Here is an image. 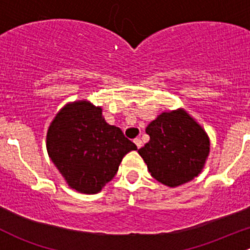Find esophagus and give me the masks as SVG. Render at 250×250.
Instances as JSON below:
<instances>
[{
    "mask_svg": "<svg viewBox=\"0 0 250 250\" xmlns=\"http://www.w3.org/2000/svg\"><path fill=\"white\" fill-rule=\"evenodd\" d=\"M134 143H135V145H137L138 148H140L141 146H143V141H141L140 138H137V139H134Z\"/></svg>",
    "mask_w": 250,
    "mask_h": 250,
    "instance_id": "1",
    "label": "esophagus"
}]
</instances>
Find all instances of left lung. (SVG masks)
<instances>
[{
	"mask_svg": "<svg viewBox=\"0 0 250 250\" xmlns=\"http://www.w3.org/2000/svg\"><path fill=\"white\" fill-rule=\"evenodd\" d=\"M146 133L150 141L138 152L161 184L178 188L202 172L210 140L188 111H165L146 127Z\"/></svg>",
	"mask_w": 250,
	"mask_h": 250,
	"instance_id": "8db88e82",
	"label": "left lung"
}]
</instances>
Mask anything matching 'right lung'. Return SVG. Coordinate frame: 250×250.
<instances>
[{
  "instance_id": "add662e5",
  "label": "right lung",
  "mask_w": 250,
  "mask_h": 250,
  "mask_svg": "<svg viewBox=\"0 0 250 250\" xmlns=\"http://www.w3.org/2000/svg\"><path fill=\"white\" fill-rule=\"evenodd\" d=\"M103 109L88 100L67 103L47 130V152L67 185L94 195L117 173L123 157L137 145L116 125L106 123Z\"/></svg>"
}]
</instances>
